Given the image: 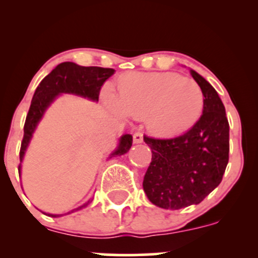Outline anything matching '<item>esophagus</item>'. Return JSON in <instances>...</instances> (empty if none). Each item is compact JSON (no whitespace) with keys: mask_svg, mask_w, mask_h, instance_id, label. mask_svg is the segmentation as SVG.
<instances>
[{"mask_svg":"<svg viewBox=\"0 0 258 258\" xmlns=\"http://www.w3.org/2000/svg\"><path fill=\"white\" fill-rule=\"evenodd\" d=\"M142 142H143V133L135 132V135H133V143L138 144V143H142Z\"/></svg>","mask_w":258,"mask_h":258,"instance_id":"1","label":"esophagus"}]
</instances>
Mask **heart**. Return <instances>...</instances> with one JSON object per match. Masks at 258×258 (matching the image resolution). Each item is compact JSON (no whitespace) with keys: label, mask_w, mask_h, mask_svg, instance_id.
I'll return each instance as SVG.
<instances>
[{"label":"heart","mask_w":258,"mask_h":258,"mask_svg":"<svg viewBox=\"0 0 258 258\" xmlns=\"http://www.w3.org/2000/svg\"><path fill=\"white\" fill-rule=\"evenodd\" d=\"M120 114L144 119L148 128L159 136L188 131L200 119L204 94L191 79L174 73H133L119 82L117 98L109 97Z\"/></svg>","instance_id":"b5f03b06"}]
</instances>
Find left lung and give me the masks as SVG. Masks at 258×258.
<instances>
[{"instance_id": "1", "label": "left lung", "mask_w": 258, "mask_h": 258, "mask_svg": "<svg viewBox=\"0 0 258 258\" xmlns=\"http://www.w3.org/2000/svg\"><path fill=\"white\" fill-rule=\"evenodd\" d=\"M190 75L204 94L198 122L177 137L144 136L152 162L143 189L154 205L166 210L200 204L220 184L229 160V123L223 103L203 76L194 70Z\"/></svg>"}]
</instances>
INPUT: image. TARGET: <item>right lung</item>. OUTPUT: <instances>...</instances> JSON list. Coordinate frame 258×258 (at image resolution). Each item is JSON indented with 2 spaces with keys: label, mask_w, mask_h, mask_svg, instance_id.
I'll return each instance as SVG.
<instances>
[{
  "label": "right lung",
  "mask_w": 258,
  "mask_h": 258,
  "mask_svg": "<svg viewBox=\"0 0 258 258\" xmlns=\"http://www.w3.org/2000/svg\"><path fill=\"white\" fill-rule=\"evenodd\" d=\"M115 73L114 69L110 68H99V67H80V65L72 63V61H64L60 63L54 69L52 70L48 75L44 78L40 85L37 86L35 91L34 97H32L30 109H29L28 115H26L25 125H24V137L22 141V147H20V164L18 170L20 172L22 168V161L24 158L26 148H28L30 139L32 137L37 123L42 119L46 109L51 105V103L55 99V97L60 93H72L76 96L85 97V98L98 100L100 88L104 82L108 80L112 74ZM132 146V136L123 135L120 138L119 147L114 150L109 156L123 155L130 150ZM20 176V173H19ZM91 201L84 204V205L76 207L68 214L79 211L84 209L90 204ZM51 217H59L61 215H51Z\"/></svg>",
  "instance_id": "obj_1"
}]
</instances>
